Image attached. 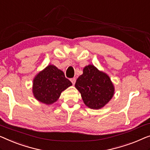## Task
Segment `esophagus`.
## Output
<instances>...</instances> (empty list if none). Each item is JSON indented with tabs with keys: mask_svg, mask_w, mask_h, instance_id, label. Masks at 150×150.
<instances>
[{
	"mask_svg": "<svg viewBox=\"0 0 150 150\" xmlns=\"http://www.w3.org/2000/svg\"><path fill=\"white\" fill-rule=\"evenodd\" d=\"M70 81L71 82V83L73 84V85H74V84L76 82V79H75V78H72V79H70Z\"/></svg>",
	"mask_w": 150,
	"mask_h": 150,
	"instance_id": "34e87169",
	"label": "esophagus"
}]
</instances>
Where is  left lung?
Here are the masks:
<instances>
[{"instance_id": "obj_1", "label": "left lung", "mask_w": 150, "mask_h": 150, "mask_svg": "<svg viewBox=\"0 0 150 150\" xmlns=\"http://www.w3.org/2000/svg\"><path fill=\"white\" fill-rule=\"evenodd\" d=\"M75 87L81 94L84 104L94 110L105 106L114 93V84L108 75L93 65L84 67L83 74L76 80Z\"/></svg>"}]
</instances>
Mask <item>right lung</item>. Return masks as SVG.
I'll list each match as a JSON object with an SVG mask.
<instances>
[{"instance_id": "1", "label": "right lung", "mask_w": 150, "mask_h": 150, "mask_svg": "<svg viewBox=\"0 0 150 150\" xmlns=\"http://www.w3.org/2000/svg\"><path fill=\"white\" fill-rule=\"evenodd\" d=\"M72 85L64 73L53 65H49L33 80L32 92L38 101L50 105L59 99L62 91Z\"/></svg>"}]
</instances>
